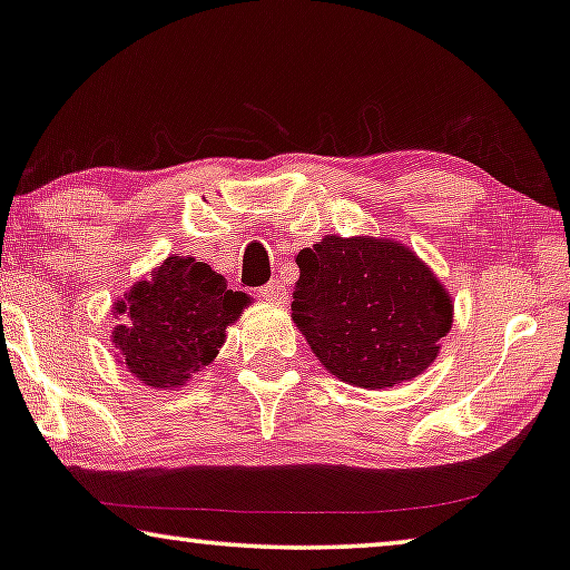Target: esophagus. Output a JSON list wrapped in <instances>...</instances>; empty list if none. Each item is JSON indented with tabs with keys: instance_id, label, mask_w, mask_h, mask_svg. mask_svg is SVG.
<instances>
[{
	"instance_id": "obj_1",
	"label": "esophagus",
	"mask_w": 570,
	"mask_h": 570,
	"mask_svg": "<svg viewBox=\"0 0 570 570\" xmlns=\"http://www.w3.org/2000/svg\"><path fill=\"white\" fill-rule=\"evenodd\" d=\"M261 294H263V299H268V302H276V304L286 302V288L282 282H278V278H274V282H268L266 286H263Z\"/></svg>"
}]
</instances>
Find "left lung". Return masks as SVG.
<instances>
[{
  "label": "left lung",
  "instance_id": "obj_1",
  "mask_svg": "<svg viewBox=\"0 0 570 570\" xmlns=\"http://www.w3.org/2000/svg\"><path fill=\"white\" fill-rule=\"evenodd\" d=\"M292 320L333 376L389 389L435 363L453 296L410 245L325 235L296 256Z\"/></svg>",
  "mask_w": 570,
  "mask_h": 570
}]
</instances>
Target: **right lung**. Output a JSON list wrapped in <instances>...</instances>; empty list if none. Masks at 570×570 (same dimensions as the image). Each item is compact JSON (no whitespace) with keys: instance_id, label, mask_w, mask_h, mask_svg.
<instances>
[{"instance_id":"1","label":"right lung","mask_w":570,"mask_h":570,"mask_svg":"<svg viewBox=\"0 0 570 570\" xmlns=\"http://www.w3.org/2000/svg\"><path fill=\"white\" fill-rule=\"evenodd\" d=\"M248 304L207 263L174 253L115 302V361L140 384L178 392L217 358Z\"/></svg>"}]
</instances>
